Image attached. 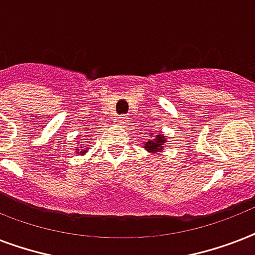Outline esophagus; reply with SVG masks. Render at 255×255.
<instances>
[{
  "mask_svg": "<svg viewBox=\"0 0 255 255\" xmlns=\"http://www.w3.org/2000/svg\"><path fill=\"white\" fill-rule=\"evenodd\" d=\"M118 122H119L120 124H124L126 122H127V116L126 115H120L119 118H118Z\"/></svg>",
  "mask_w": 255,
  "mask_h": 255,
  "instance_id": "esophagus-1",
  "label": "esophagus"
}]
</instances>
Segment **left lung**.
<instances>
[{"label":"left lung","instance_id":"8db88e82","mask_svg":"<svg viewBox=\"0 0 255 255\" xmlns=\"http://www.w3.org/2000/svg\"><path fill=\"white\" fill-rule=\"evenodd\" d=\"M167 137H164L163 135H155V136H148V141L145 143L144 148L148 152H157L164 147V143L167 141Z\"/></svg>","mask_w":255,"mask_h":255}]
</instances>
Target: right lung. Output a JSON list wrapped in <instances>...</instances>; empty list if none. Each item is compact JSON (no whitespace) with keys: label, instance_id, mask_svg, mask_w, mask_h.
<instances>
[{"label":"right lung","instance_id":"right-lung-1","mask_svg":"<svg viewBox=\"0 0 255 255\" xmlns=\"http://www.w3.org/2000/svg\"><path fill=\"white\" fill-rule=\"evenodd\" d=\"M83 148V144H81V151H77V153H79V155H83V153H86V149H82Z\"/></svg>","mask_w":255,"mask_h":255}]
</instances>
